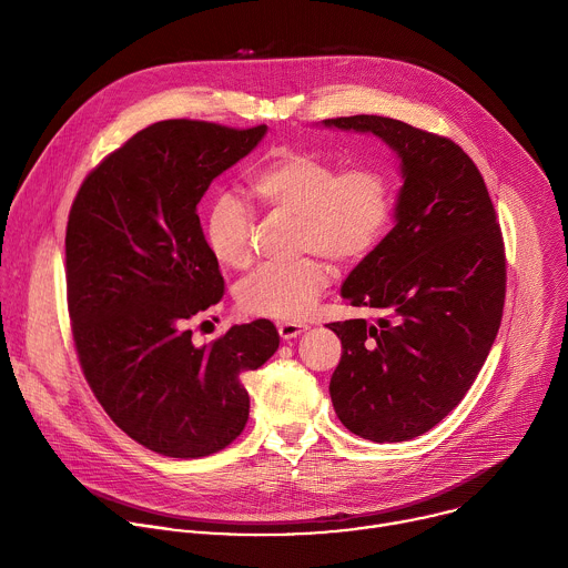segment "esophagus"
I'll return each mask as SVG.
<instances>
[{
	"mask_svg": "<svg viewBox=\"0 0 568 568\" xmlns=\"http://www.w3.org/2000/svg\"><path fill=\"white\" fill-rule=\"evenodd\" d=\"M276 328H278L281 339H285V342L296 339L301 333H305V331H307L305 323H296V321H283V323H278Z\"/></svg>",
	"mask_w": 568,
	"mask_h": 568,
	"instance_id": "obj_1",
	"label": "esophagus"
}]
</instances>
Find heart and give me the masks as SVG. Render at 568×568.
<instances>
[{
  "label": "heart",
  "mask_w": 568,
  "mask_h": 568,
  "mask_svg": "<svg viewBox=\"0 0 568 568\" xmlns=\"http://www.w3.org/2000/svg\"><path fill=\"white\" fill-rule=\"evenodd\" d=\"M252 195L270 211L298 220L296 250L321 254L339 265L366 258L384 237L393 200L386 178L375 169L342 171L328 159L281 150L250 175ZM254 213L233 193H215L204 211V240L213 261L245 270L252 261ZM331 272L318 258L265 265L237 285L247 314L296 321L328 287Z\"/></svg>",
  "instance_id": "heart-1"
}]
</instances>
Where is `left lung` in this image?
I'll return each mask as SVG.
<instances>
[{
  "label": "left lung",
  "instance_id": "8db88e82",
  "mask_svg": "<svg viewBox=\"0 0 568 568\" xmlns=\"http://www.w3.org/2000/svg\"><path fill=\"white\" fill-rule=\"evenodd\" d=\"M321 125L373 134L399 159L395 226L342 285L351 305L388 316L328 323L342 339L331 397L348 432L412 440L465 397L497 339L501 229L478 169L454 141L373 114Z\"/></svg>",
  "mask_w": 568,
  "mask_h": 568
}]
</instances>
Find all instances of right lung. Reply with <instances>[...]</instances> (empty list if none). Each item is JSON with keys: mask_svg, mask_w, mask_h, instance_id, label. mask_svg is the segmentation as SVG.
<instances>
[{"mask_svg": "<svg viewBox=\"0 0 568 568\" xmlns=\"http://www.w3.org/2000/svg\"><path fill=\"white\" fill-rule=\"evenodd\" d=\"M267 125L171 119L136 132L80 186L67 222V298L80 366L108 416L171 458L224 449L250 418L240 377L281 344L267 318L195 346L186 323L224 281L197 217L211 182Z\"/></svg>", "mask_w": 568, "mask_h": 568, "instance_id": "1", "label": "right lung"}]
</instances>
